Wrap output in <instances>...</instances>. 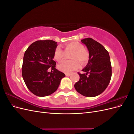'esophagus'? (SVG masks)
<instances>
[{
  "mask_svg": "<svg viewBox=\"0 0 134 134\" xmlns=\"http://www.w3.org/2000/svg\"><path fill=\"white\" fill-rule=\"evenodd\" d=\"M70 75H71L70 74H68V73H66V74H65V75H66V76H70Z\"/></svg>",
  "mask_w": 134,
  "mask_h": 134,
  "instance_id": "esophagus-1",
  "label": "esophagus"
}]
</instances>
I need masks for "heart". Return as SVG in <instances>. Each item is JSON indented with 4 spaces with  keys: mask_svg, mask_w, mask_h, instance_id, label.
Listing matches in <instances>:
<instances>
[{
    "mask_svg": "<svg viewBox=\"0 0 134 134\" xmlns=\"http://www.w3.org/2000/svg\"><path fill=\"white\" fill-rule=\"evenodd\" d=\"M65 52H72L70 59L72 60L64 61L58 65L59 70L65 73H70L80 67V64H86L90 59V53L84 48L82 43L77 41H72L64 45ZM65 55L64 51L58 47L54 53V58L58 62H61Z\"/></svg>",
    "mask_w": 134,
    "mask_h": 134,
    "instance_id": "b5f03b06",
    "label": "heart"
}]
</instances>
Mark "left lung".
Wrapping results in <instances>:
<instances>
[{"instance_id":"left-lung-1","label":"left lung","mask_w":134,"mask_h":134,"mask_svg":"<svg viewBox=\"0 0 134 134\" xmlns=\"http://www.w3.org/2000/svg\"><path fill=\"white\" fill-rule=\"evenodd\" d=\"M87 46L90 59L80 79L74 84L76 91L84 96L93 97L101 94L110 82L112 66L108 52L100 43L91 38L82 40Z\"/></svg>"}]
</instances>
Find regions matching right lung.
Instances as JSON below:
<instances>
[{
	"mask_svg": "<svg viewBox=\"0 0 134 134\" xmlns=\"http://www.w3.org/2000/svg\"><path fill=\"white\" fill-rule=\"evenodd\" d=\"M57 46V42L52 40H39L32 43L25 51L22 76L28 90L36 96L51 94L58 90L61 80L65 76L55 68L53 58ZM51 67L53 72H48Z\"/></svg>",
	"mask_w": 134,
	"mask_h": 134,
	"instance_id": "1",
	"label": "right lung"
}]
</instances>
